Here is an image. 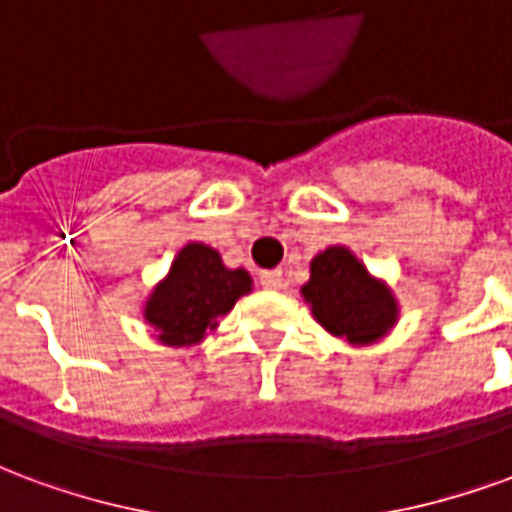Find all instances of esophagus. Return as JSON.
<instances>
[{
	"instance_id": "34e87169",
	"label": "esophagus",
	"mask_w": 512,
	"mask_h": 512,
	"mask_svg": "<svg viewBox=\"0 0 512 512\" xmlns=\"http://www.w3.org/2000/svg\"><path fill=\"white\" fill-rule=\"evenodd\" d=\"M260 285L268 290L282 288V271L279 268H271V271H260Z\"/></svg>"
}]
</instances>
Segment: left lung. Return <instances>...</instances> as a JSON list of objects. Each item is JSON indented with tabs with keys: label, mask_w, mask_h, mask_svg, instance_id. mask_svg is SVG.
I'll return each instance as SVG.
<instances>
[{
	"label": "left lung",
	"mask_w": 512,
	"mask_h": 512,
	"mask_svg": "<svg viewBox=\"0 0 512 512\" xmlns=\"http://www.w3.org/2000/svg\"><path fill=\"white\" fill-rule=\"evenodd\" d=\"M301 293L323 329L351 343H373L397 318L392 293L343 246H332L312 260L310 282Z\"/></svg>",
	"instance_id": "8db88e82"
}]
</instances>
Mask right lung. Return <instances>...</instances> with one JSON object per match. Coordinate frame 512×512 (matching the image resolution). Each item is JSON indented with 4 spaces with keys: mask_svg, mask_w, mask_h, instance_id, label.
Segmentation results:
<instances>
[{
    "mask_svg": "<svg viewBox=\"0 0 512 512\" xmlns=\"http://www.w3.org/2000/svg\"><path fill=\"white\" fill-rule=\"evenodd\" d=\"M252 279L244 268H224L219 252L205 244L180 249L169 277L158 285L145 304V318L158 329V340L167 345L200 343L219 315H227Z\"/></svg>",
    "mask_w": 512,
    "mask_h": 512,
    "instance_id": "right-lung-1",
    "label": "right lung"
}]
</instances>
